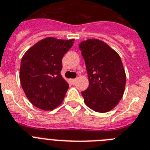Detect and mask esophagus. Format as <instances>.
<instances>
[{
    "label": "esophagus",
    "instance_id": "34e87169",
    "mask_svg": "<svg viewBox=\"0 0 150 150\" xmlns=\"http://www.w3.org/2000/svg\"><path fill=\"white\" fill-rule=\"evenodd\" d=\"M77 81V79H71V83H72V84H75V81Z\"/></svg>",
    "mask_w": 150,
    "mask_h": 150
}]
</instances>
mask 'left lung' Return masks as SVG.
<instances>
[{
    "mask_svg": "<svg viewBox=\"0 0 150 150\" xmlns=\"http://www.w3.org/2000/svg\"><path fill=\"white\" fill-rule=\"evenodd\" d=\"M86 65L89 86L81 92L91 110L105 113L115 108L124 95L126 74L120 56L104 42L89 39L79 45Z\"/></svg>",
    "mask_w": 150,
    "mask_h": 150,
    "instance_id": "8db88e82",
    "label": "left lung"
}]
</instances>
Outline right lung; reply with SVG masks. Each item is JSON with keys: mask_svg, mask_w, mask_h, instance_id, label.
<instances>
[{"mask_svg": "<svg viewBox=\"0 0 150 150\" xmlns=\"http://www.w3.org/2000/svg\"><path fill=\"white\" fill-rule=\"evenodd\" d=\"M74 40L47 37L25 52L20 69V80L26 98L35 107L51 110L62 104L69 84L61 75L62 59Z\"/></svg>", "mask_w": 150, "mask_h": 150, "instance_id": "right-lung-1", "label": "right lung"}]
</instances>
